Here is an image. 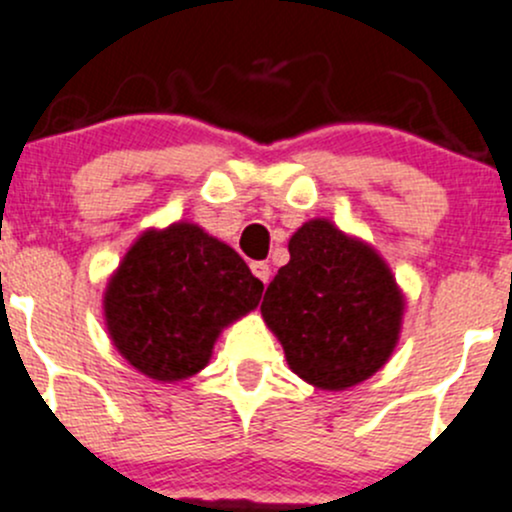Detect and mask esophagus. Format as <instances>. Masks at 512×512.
I'll list each match as a JSON object with an SVG mask.
<instances>
[{"instance_id": "obj_1", "label": "esophagus", "mask_w": 512, "mask_h": 512, "mask_svg": "<svg viewBox=\"0 0 512 512\" xmlns=\"http://www.w3.org/2000/svg\"><path fill=\"white\" fill-rule=\"evenodd\" d=\"M251 273H254V276L261 280L263 285H266L268 278H271V268H268V263H263V261L251 263Z\"/></svg>"}]
</instances>
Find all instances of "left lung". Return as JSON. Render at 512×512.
Here are the masks:
<instances>
[{"label":"left lung","instance_id":"1","mask_svg":"<svg viewBox=\"0 0 512 512\" xmlns=\"http://www.w3.org/2000/svg\"><path fill=\"white\" fill-rule=\"evenodd\" d=\"M290 261L261 302L290 371L320 390L359 386L388 364L405 295L383 256L329 219L290 236Z\"/></svg>","mask_w":512,"mask_h":512}]
</instances>
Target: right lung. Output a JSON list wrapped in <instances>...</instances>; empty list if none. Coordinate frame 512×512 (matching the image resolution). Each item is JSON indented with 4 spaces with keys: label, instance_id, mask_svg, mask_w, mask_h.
<instances>
[{
    "label": "right lung",
    "instance_id": "obj_1",
    "mask_svg": "<svg viewBox=\"0 0 512 512\" xmlns=\"http://www.w3.org/2000/svg\"><path fill=\"white\" fill-rule=\"evenodd\" d=\"M263 283L232 246L192 222L146 229L102 295L114 349L144 376L178 383L210 364L222 329L256 310Z\"/></svg>",
    "mask_w": 512,
    "mask_h": 512
}]
</instances>
